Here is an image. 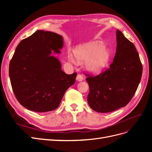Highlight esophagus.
<instances>
[{
	"label": "esophagus",
	"mask_w": 152,
	"mask_h": 152,
	"mask_svg": "<svg viewBox=\"0 0 152 152\" xmlns=\"http://www.w3.org/2000/svg\"><path fill=\"white\" fill-rule=\"evenodd\" d=\"M76 79H77V81H79V82H82V80H84V78H83V77H82L81 75L79 74V75H77V78H76Z\"/></svg>",
	"instance_id": "34e87169"
}]
</instances>
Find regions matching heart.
Instances as JSON below:
<instances>
[{
    "label": "heart",
    "instance_id": "1",
    "mask_svg": "<svg viewBox=\"0 0 152 152\" xmlns=\"http://www.w3.org/2000/svg\"><path fill=\"white\" fill-rule=\"evenodd\" d=\"M75 57L80 63H85L86 70L93 75L102 73L109 65L112 54L109 48L103 46L99 41H93L78 47L75 53ZM72 62L76 61L73 54L69 55Z\"/></svg>",
    "mask_w": 152,
    "mask_h": 152
}]
</instances>
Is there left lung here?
I'll return each instance as SVG.
<instances>
[{"mask_svg": "<svg viewBox=\"0 0 152 152\" xmlns=\"http://www.w3.org/2000/svg\"><path fill=\"white\" fill-rule=\"evenodd\" d=\"M117 48L110 68L96 77L87 75V102L99 113L124 107L134 95L140 82L142 66L136 47L117 30Z\"/></svg>", "mask_w": 152, "mask_h": 152, "instance_id": "8db88e82", "label": "left lung"}]
</instances>
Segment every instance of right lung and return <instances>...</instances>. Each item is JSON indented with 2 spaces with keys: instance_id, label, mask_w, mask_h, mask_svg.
Here are the masks:
<instances>
[{
  "instance_id": "1",
  "label": "right lung",
  "mask_w": 152,
  "mask_h": 152,
  "mask_svg": "<svg viewBox=\"0 0 152 152\" xmlns=\"http://www.w3.org/2000/svg\"><path fill=\"white\" fill-rule=\"evenodd\" d=\"M63 38L51 31L38 30L23 39L11 59L9 74L19 103L29 110L47 112L57 108L65 91L74 84L77 73L61 70L53 50L60 54Z\"/></svg>"
}]
</instances>
